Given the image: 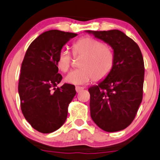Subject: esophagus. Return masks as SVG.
<instances>
[{"instance_id":"esophagus-1","label":"esophagus","mask_w":160,"mask_h":160,"mask_svg":"<svg viewBox=\"0 0 160 160\" xmlns=\"http://www.w3.org/2000/svg\"><path fill=\"white\" fill-rule=\"evenodd\" d=\"M84 89L83 87H81V86H76L75 87V91H76L77 93H79L81 91H82Z\"/></svg>"}]
</instances>
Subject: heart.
Here are the masks:
<instances>
[{"mask_svg": "<svg viewBox=\"0 0 160 160\" xmlns=\"http://www.w3.org/2000/svg\"><path fill=\"white\" fill-rule=\"evenodd\" d=\"M74 57L82 56L78 62L79 68L72 70L67 75L66 81L73 85L88 83L94 78L100 81L109 75L114 65L115 57L112 49L98 39L84 37L72 46ZM69 52L62 49L56 59V66L59 71L66 73L72 65Z\"/></svg>", "mask_w": 160, "mask_h": 160, "instance_id": "heart-1", "label": "heart"}]
</instances>
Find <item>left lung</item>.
<instances>
[{"label": "left lung", "mask_w": 160, "mask_h": 160, "mask_svg": "<svg viewBox=\"0 0 160 160\" xmlns=\"http://www.w3.org/2000/svg\"><path fill=\"white\" fill-rule=\"evenodd\" d=\"M114 49L113 69L104 80L88 89L90 112L107 132L122 130L133 122L142 100L144 62L140 47L118 30H88Z\"/></svg>", "instance_id": "obj_1"}]
</instances>
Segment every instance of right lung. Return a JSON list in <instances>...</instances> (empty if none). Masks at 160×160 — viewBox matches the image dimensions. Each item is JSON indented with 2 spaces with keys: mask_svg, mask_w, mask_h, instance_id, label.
<instances>
[{
  "mask_svg": "<svg viewBox=\"0 0 160 160\" xmlns=\"http://www.w3.org/2000/svg\"><path fill=\"white\" fill-rule=\"evenodd\" d=\"M77 35L49 30L34 39L26 52L18 84L20 108L26 120L40 133H52L62 126L76 94L71 84L56 88L62 78L56 59L62 46Z\"/></svg>",
  "mask_w": 160,
  "mask_h": 160,
  "instance_id": "1",
  "label": "right lung"
}]
</instances>
